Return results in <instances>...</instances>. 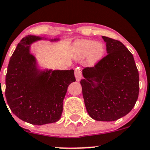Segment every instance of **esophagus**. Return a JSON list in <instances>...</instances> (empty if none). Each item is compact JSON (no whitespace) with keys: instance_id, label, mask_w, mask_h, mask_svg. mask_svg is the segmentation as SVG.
I'll list each match as a JSON object with an SVG mask.
<instances>
[{"instance_id":"obj_1","label":"esophagus","mask_w":150,"mask_h":150,"mask_svg":"<svg viewBox=\"0 0 150 150\" xmlns=\"http://www.w3.org/2000/svg\"><path fill=\"white\" fill-rule=\"evenodd\" d=\"M75 78H76L77 81H80L81 78H82V71H81V69H80L79 67L75 69Z\"/></svg>"}]
</instances>
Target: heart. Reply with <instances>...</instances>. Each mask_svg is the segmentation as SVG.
I'll use <instances>...</instances> for the list:
<instances>
[{
  "label": "heart",
  "mask_w": 150,
  "mask_h": 150,
  "mask_svg": "<svg viewBox=\"0 0 150 150\" xmlns=\"http://www.w3.org/2000/svg\"><path fill=\"white\" fill-rule=\"evenodd\" d=\"M105 51L103 43L88 39L76 40L72 47L74 58L80 60L87 57V62L89 65H95L102 60Z\"/></svg>",
  "instance_id": "b5f03b06"
}]
</instances>
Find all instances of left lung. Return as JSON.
<instances>
[{
	"label": "left lung",
	"mask_w": 150,
	"mask_h": 150,
	"mask_svg": "<svg viewBox=\"0 0 150 150\" xmlns=\"http://www.w3.org/2000/svg\"><path fill=\"white\" fill-rule=\"evenodd\" d=\"M107 55L93 67L83 69L81 81L86 110L97 121H115L134 108L139 76L132 54L121 42L102 36Z\"/></svg>",
	"instance_id": "left-lung-1"
}]
</instances>
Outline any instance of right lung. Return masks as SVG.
Listing matches in <instances>:
<instances>
[{"mask_svg":"<svg viewBox=\"0 0 150 150\" xmlns=\"http://www.w3.org/2000/svg\"><path fill=\"white\" fill-rule=\"evenodd\" d=\"M39 40L60 41L59 38L28 35L18 43L6 75V99L12 112L33 125L53 123L61 118L69 85L75 81L73 69L60 70L39 65L31 53Z\"/></svg>","mask_w":150,"mask_h":150,"instance_id":"obj_1","label":"right lung"}]
</instances>
